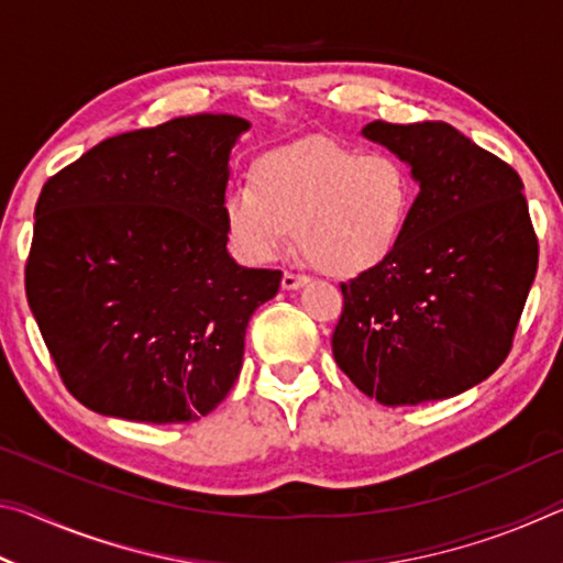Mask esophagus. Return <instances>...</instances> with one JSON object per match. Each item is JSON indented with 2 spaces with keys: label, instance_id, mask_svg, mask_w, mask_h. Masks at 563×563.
Instances as JSON below:
<instances>
[{
  "label": "esophagus",
  "instance_id": "esophagus-1",
  "mask_svg": "<svg viewBox=\"0 0 563 563\" xmlns=\"http://www.w3.org/2000/svg\"><path fill=\"white\" fill-rule=\"evenodd\" d=\"M305 283H308V278L300 273H290V271L283 273V290H298Z\"/></svg>",
  "mask_w": 563,
  "mask_h": 563
}]
</instances>
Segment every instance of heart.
I'll return each instance as SVG.
<instances>
[{"label":"heart","mask_w":563,"mask_h":563,"mask_svg":"<svg viewBox=\"0 0 563 563\" xmlns=\"http://www.w3.org/2000/svg\"><path fill=\"white\" fill-rule=\"evenodd\" d=\"M412 208L415 180L397 156L308 139L255 161L251 186L223 196L221 218L228 243L245 263H271L295 228L320 271L357 278L397 251Z\"/></svg>","instance_id":"obj_1"}]
</instances>
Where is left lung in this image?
<instances>
[{
	"instance_id": "1",
	"label": "left lung",
	"mask_w": 563,
	"mask_h": 563,
	"mask_svg": "<svg viewBox=\"0 0 563 563\" xmlns=\"http://www.w3.org/2000/svg\"><path fill=\"white\" fill-rule=\"evenodd\" d=\"M362 136L405 161L419 194L397 251L340 285L332 355L379 405L454 397L507 360L537 275L523 184L444 121H373Z\"/></svg>"
}]
</instances>
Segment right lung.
Masks as SVG:
<instances>
[{"label":"right lung","instance_id":"1","mask_svg":"<svg viewBox=\"0 0 563 563\" xmlns=\"http://www.w3.org/2000/svg\"><path fill=\"white\" fill-rule=\"evenodd\" d=\"M251 123L196 113L101 141L46 180L26 300L64 385L131 422H194L241 375L247 320L280 271L238 265L221 218Z\"/></svg>","mask_w":563,"mask_h":563}]
</instances>
